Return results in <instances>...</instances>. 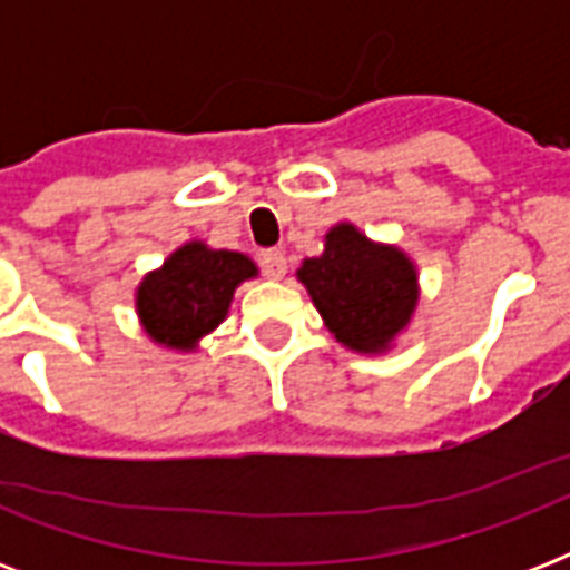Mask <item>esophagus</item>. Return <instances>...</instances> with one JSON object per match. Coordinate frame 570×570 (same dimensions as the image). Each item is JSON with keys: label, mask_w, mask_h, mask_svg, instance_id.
Instances as JSON below:
<instances>
[{"label": "esophagus", "mask_w": 570, "mask_h": 570, "mask_svg": "<svg viewBox=\"0 0 570 570\" xmlns=\"http://www.w3.org/2000/svg\"><path fill=\"white\" fill-rule=\"evenodd\" d=\"M259 266H263V272H266V277H272V281H281V277L286 275V257L284 250H263V257H259Z\"/></svg>", "instance_id": "34e87169"}]
</instances>
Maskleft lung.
<instances>
[{
    "label": "left lung",
    "mask_w": 570,
    "mask_h": 570,
    "mask_svg": "<svg viewBox=\"0 0 570 570\" xmlns=\"http://www.w3.org/2000/svg\"><path fill=\"white\" fill-rule=\"evenodd\" d=\"M295 275L325 328L357 355L390 352L420 302L414 259L348 222L334 224L325 233V250L304 259Z\"/></svg>",
    "instance_id": "1"
}]
</instances>
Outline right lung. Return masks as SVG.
Instances as JSON below:
<instances>
[{
	"instance_id": "add662e5",
	"label": "right lung",
	"mask_w": 570,
	"mask_h": 570,
	"mask_svg": "<svg viewBox=\"0 0 570 570\" xmlns=\"http://www.w3.org/2000/svg\"><path fill=\"white\" fill-rule=\"evenodd\" d=\"M257 263L239 250H215L206 242H186L147 272L136 289V313L156 346L195 352L230 311L236 286L257 277Z\"/></svg>"
}]
</instances>
